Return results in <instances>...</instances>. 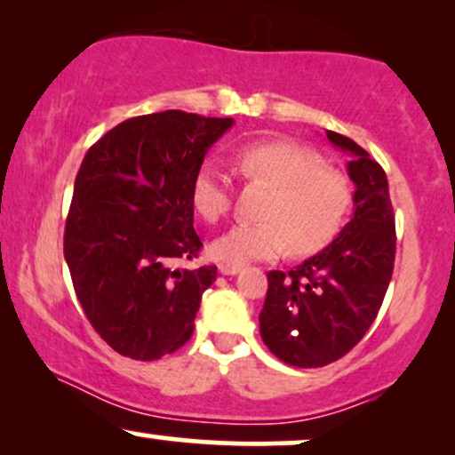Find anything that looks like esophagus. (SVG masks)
Instances as JSON below:
<instances>
[{"label":"esophagus","instance_id":"esophagus-1","mask_svg":"<svg viewBox=\"0 0 455 455\" xmlns=\"http://www.w3.org/2000/svg\"><path fill=\"white\" fill-rule=\"evenodd\" d=\"M220 274L222 275H235V274H239V271H242V267H239V265H228V263H220Z\"/></svg>","mask_w":455,"mask_h":455}]
</instances>
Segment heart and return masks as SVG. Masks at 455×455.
<instances>
[{
	"label": "heart",
	"mask_w": 455,
	"mask_h": 455,
	"mask_svg": "<svg viewBox=\"0 0 455 455\" xmlns=\"http://www.w3.org/2000/svg\"><path fill=\"white\" fill-rule=\"evenodd\" d=\"M235 164L250 180L274 186L263 222H237L212 243V254L228 265L280 257L293 243L299 254L315 252L336 235L351 205V184L321 154L291 140H259L235 151ZM231 177L213 162L198 166L192 203L207 222L231 210Z\"/></svg>",
	"instance_id": "1"
}]
</instances>
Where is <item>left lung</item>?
<instances>
[{
    "label": "left lung",
    "instance_id": "left-lung-1",
    "mask_svg": "<svg viewBox=\"0 0 455 455\" xmlns=\"http://www.w3.org/2000/svg\"><path fill=\"white\" fill-rule=\"evenodd\" d=\"M353 158L355 212L327 248L289 274L269 271L260 338L284 363L321 368L340 359L377 318L394 274L395 218L383 166L363 148L327 130Z\"/></svg>",
    "mask_w": 455,
    "mask_h": 455
}]
</instances>
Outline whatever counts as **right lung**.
Here are the masks:
<instances>
[{"instance_id":"right-lung-1","label":"right lung","mask_w":455,"mask_h":455,"mask_svg":"<svg viewBox=\"0 0 455 455\" xmlns=\"http://www.w3.org/2000/svg\"><path fill=\"white\" fill-rule=\"evenodd\" d=\"M231 117L140 115L108 130L81 162L64 257L83 312L113 351L154 362L190 340L216 265L198 257L192 180Z\"/></svg>"}]
</instances>
